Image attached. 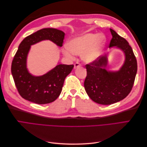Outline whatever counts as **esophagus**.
Segmentation results:
<instances>
[{
    "label": "esophagus",
    "mask_w": 147,
    "mask_h": 147,
    "mask_svg": "<svg viewBox=\"0 0 147 147\" xmlns=\"http://www.w3.org/2000/svg\"><path fill=\"white\" fill-rule=\"evenodd\" d=\"M80 66H81L80 64L78 63H76L74 64V69H77V68L80 67Z\"/></svg>",
    "instance_id": "1"
}]
</instances>
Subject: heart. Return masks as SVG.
Returning a JSON list of instances; mask_svg holds the SVG:
<instances>
[{
  "label": "heart",
  "instance_id": "1",
  "mask_svg": "<svg viewBox=\"0 0 147 147\" xmlns=\"http://www.w3.org/2000/svg\"><path fill=\"white\" fill-rule=\"evenodd\" d=\"M107 39L104 34L86 33L71 38L67 46L62 48L63 55L69 59H75V55H81L86 63L98 59L103 53Z\"/></svg>",
  "mask_w": 147,
  "mask_h": 147
}]
</instances>
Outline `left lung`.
<instances>
[{"instance_id":"8db88e82","label":"left lung","mask_w":147,"mask_h":147,"mask_svg":"<svg viewBox=\"0 0 147 147\" xmlns=\"http://www.w3.org/2000/svg\"><path fill=\"white\" fill-rule=\"evenodd\" d=\"M109 48L121 50L124 55L123 64L118 70H109V53L97 61L86 65L87 76L84 86L93 101L102 105H110L124 99L129 94L137 71V60L132 49L126 39L112 29Z\"/></svg>"}]
</instances>
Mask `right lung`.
<instances>
[{
	"instance_id": "obj_1",
	"label": "right lung",
	"mask_w": 147,
	"mask_h": 147,
	"mask_svg": "<svg viewBox=\"0 0 147 147\" xmlns=\"http://www.w3.org/2000/svg\"><path fill=\"white\" fill-rule=\"evenodd\" d=\"M63 31L44 28L26 37L21 42L11 64V74L16 87L24 99L37 104L55 101L60 95L65 77L74 65L58 64L55 68L40 76L31 74L27 67V59L30 47L43 40H50L61 47L64 38Z\"/></svg>"
}]
</instances>
